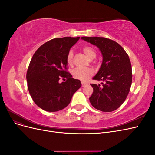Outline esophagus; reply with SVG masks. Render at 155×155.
<instances>
[{"label": "esophagus", "instance_id": "obj_1", "mask_svg": "<svg viewBox=\"0 0 155 155\" xmlns=\"http://www.w3.org/2000/svg\"><path fill=\"white\" fill-rule=\"evenodd\" d=\"M87 85V83H85V82H81V85H82V87H85Z\"/></svg>", "mask_w": 155, "mask_h": 155}]
</instances>
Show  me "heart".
<instances>
[{
	"label": "heart",
	"mask_w": 155,
	"mask_h": 155,
	"mask_svg": "<svg viewBox=\"0 0 155 155\" xmlns=\"http://www.w3.org/2000/svg\"><path fill=\"white\" fill-rule=\"evenodd\" d=\"M83 51L89 59H92L94 58H95L96 55V52L95 50L92 47H91V46H85L83 48ZM73 57H74L73 51L72 50H70L68 52L67 55V62L68 64H72ZM71 73L74 78L79 79V80H81V81H86L87 79H88L89 78L91 77L94 74L93 70L91 68H80V67H77V68H74L73 70H72Z\"/></svg>",
	"instance_id": "obj_1"
}]
</instances>
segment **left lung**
<instances>
[{
	"label": "left lung",
	"instance_id": "8db88e82",
	"mask_svg": "<svg viewBox=\"0 0 155 155\" xmlns=\"http://www.w3.org/2000/svg\"><path fill=\"white\" fill-rule=\"evenodd\" d=\"M81 39L100 48L102 64L93 79L102 81L101 86L91 84L93 93L89 98L95 109L112 112L123 104L132 83V67L128 54L116 41L100 37H82Z\"/></svg>",
	"mask_w": 155,
	"mask_h": 155
}]
</instances>
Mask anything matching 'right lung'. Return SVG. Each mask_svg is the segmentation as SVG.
Here are the masks:
<instances>
[{
	"label": "right lung",
	"mask_w": 155,
	"mask_h": 155,
	"mask_svg": "<svg viewBox=\"0 0 155 155\" xmlns=\"http://www.w3.org/2000/svg\"><path fill=\"white\" fill-rule=\"evenodd\" d=\"M80 37L55 38L41 45L28 68V88L35 104L48 112L63 109L81 87L68 72L67 55ZM62 79L64 82L60 83Z\"/></svg>",
	"instance_id": "1"
}]
</instances>
